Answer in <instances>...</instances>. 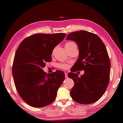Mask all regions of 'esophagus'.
<instances>
[{
	"label": "esophagus",
	"mask_w": 123,
	"mask_h": 123,
	"mask_svg": "<svg viewBox=\"0 0 123 123\" xmlns=\"http://www.w3.org/2000/svg\"><path fill=\"white\" fill-rule=\"evenodd\" d=\"M65 78H68V73H65Z\"/></svg>",
	"instance_id": "esophagus-1"
}]
</instances>
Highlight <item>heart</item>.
<instances>
[{
	"mask_svg": "<svg viewBox=\"0 0 123 123\" xmlns=\"http://www.w3.org/2000/svg\"><path fill=\"white\" fill-rule=\"evenodd\" d=\"M75 45H76V44L74 42H73L69 41V42H68L66 43L65 45V47L66 49H68L72 47L73 46ZM59 68H62V69H65L68 68V65H67L66 64H59Z\"/></svg>",
	"mask_w": 123,
	"mask_h": 123,
	"instance_id": "heart-1",
	"label": "heart"
}]
</instances>
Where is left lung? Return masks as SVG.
<instances>
[{"instance_id":"left-lung-1","label":"left lung","mask_w":123,"mask_h":123,"mask_svg":"<svg viewBox=\"0 0 123 123\" xmlns=\"http://www.w3.org/2000/svg\"><path fill=\"white\" fill-rule=\"evenodd\" d=\"M66 40L75 42L79 50L77 61L68 74L74 82L70 94L76 102L95 103L105 94L110 79V61L105 44L96 34L85 31L69 34ZM83 70L80 77L75 72Z\"/></svg>"}]
</instances>
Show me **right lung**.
<instances>
[{"mask_svg":"<svg viewBox=\"0 0 123 123\" xmlns=\"http://www.w3.org/2000/svg\"><path fill=\"white\" fill-rule=\"evenodd\" d=\"M65 36L64 33L34 34L24 39L16 51L12 67L14 82L21 98L33 107L52 103L63 82V71L47 74L42 68L46 62H51L53 50Z\"/></svg>","mask_w":123,"mask_h":123,"instance_id":"obj_1","label":"right lung"}]
</instances>
